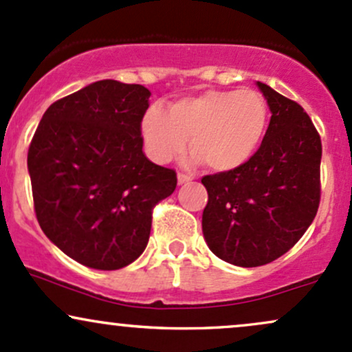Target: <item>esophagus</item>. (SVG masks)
Returning <instances> with one entry per match:
<instances>
[{"label": "esophagus", "mask_w": 352, "mask_h": 352, "mask_svg": "<svg viewBox=\"0 0 352 352\" xmlns=\"http://www.w3.org/2000/svg\"><path fill=\"white\" fill-rule=\"evenodd\" d=\"M177 179H179V184H188L192 180V177L188 175V173H184V172H179V175H177Z\"/></svg>", "instance_id": "1"}]
</instances>
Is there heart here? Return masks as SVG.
Instances as JSON below:
<instances>
[{"mask_svg":"<svg viewBox=\"0 0 352 352\" xmlns=\"http://www.w3.org/2000/svg\"><path fill=\"white\" fill-rule=\"evenodd\" d=\"M269 105L256 90H206L168 107H150L142 118L144 146L157 164H168L187 148L212 172L247 164L264 140Z\"/></svg>","mask_w":352,"mask_h":352,"instance_id":"heart-1","label":"heart"}]
</instances>
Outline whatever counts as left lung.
I'll return each instance as SVG.
<instances>
[{"label":"left lung","instance_id":"obj_1","mask_svg":"<svg viewBox=\"0 0 352 352\" xmlns=\"http://www.w3.org/2000/svg\"><path fill=\"white\" fill-rule=\"evenodd\" d=\"M257 85L272 113L261 146L242 167L202 177L208 249L241 267L284 256L311 226L320 202L322 145L314 123L294 100Z\"/></svg>","mask_w":352,"mask_h":352}]
</instances>
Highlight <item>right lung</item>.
Wrapping results in <instances>:
<instances>
[{
    "label": "right lung",
    "mask_w": 352,
    "mask_h": 352,
    "mask_svg": "<svg viewBox=\"0 0 352 352\" xmlns=\"http://www.w3.org/2000/svg\"><path fill=\"white\" fill-rule=\"evenodd\" d=\"M148 96L142 85L95 82L52 103L30 144L38 223L87 267L115 270L140 257L153 207L177 187L175 170L142 150Z\"/></svg>",
    "instance_id": "right-lung-1"
}]
</instances>
